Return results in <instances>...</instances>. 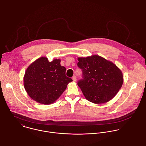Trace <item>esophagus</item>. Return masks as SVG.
I'll return each mask as SVG.
<instances>
[{"label": "esophagus", "instance_id": "1", "mask_svg": "<svg viewBox=\"0 0 146 146\" xmlns=\"http://www.w3.org/2000/svg\"><path fill=\"white\" fill-rule=\"evenodd\" d=\"M72 79H73V81L74 82H76V80H77V78H76V76H73V77H72Z\"/></svg>", "mask_w": 146, "mask_h": 146}]
</instances>
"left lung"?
Returning a JSON list of instances; mask_svg holds the SVG:
<instances>
[{
  "mask_svg": "<svg viewBox=\"0 0 146 146\" xmlns=\"http://www.w3.org/2000/svg\"><path fill=\"white\" fill-rule=\"evenodd\" d=\"M78 66L83 79L77 84L85 98L101 104L112 100L121 88L123 76L121 69L111 61L98 55L78 57Z\"/></svg>",
  "mask_w": 146,
  "mask_h": 146,
  "instance_id": "left-lung-1",
  "label": "left lung"
}]
</instances>
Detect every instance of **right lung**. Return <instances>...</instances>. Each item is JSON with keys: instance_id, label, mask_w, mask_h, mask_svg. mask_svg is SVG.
<instances>
[{"instance_id": "add662e5", "label": "right lung", "mask_w": 146, "mask_h": 146, "mask_svg": "<svg viewBox=\"0 0 146 146\" xmlns=\"http://www.w3.org/2000/svg\"><path fill=\"white\" fill-rule=\"evenodd\" d=\"M60 62V59L49 61L46 57H41L28 67L24 76V86L32 100L44 105L53 104L73 81L66 76V68Z\"/></svg>"}]
</instances>
